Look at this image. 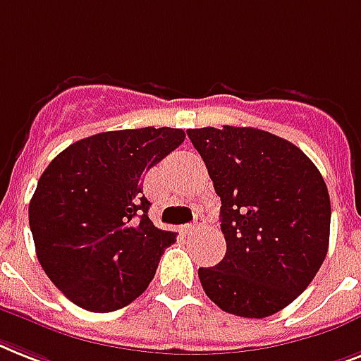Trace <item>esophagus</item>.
Listing matches in <instances>:
<instances>
[{
    "instance_id": "esophagus-1",
    "label": "esophagus",
    "mask_w": 361,
    "mask_h": 361,
    "mask_svg": "<svg viewBox=\"0 0 361 361\" xmlns=\"http://www.w3.org/2000/svg\"><path fill=\"white\" fill-rule=\"evenodd\" d=\"M204 226V215H196V221L190 224V226H187L185 230L189 231V233H195V231H198L200 228Z\"/></svg>"
}]
</instances>
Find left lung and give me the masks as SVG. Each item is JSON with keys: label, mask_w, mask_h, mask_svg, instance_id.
<instances>
[{"label": "left lung", "mask_w": 361, "mask_h": 361, "mask_svg": "<svg viewBox=\"0 0 361 361\" xmlns=\"http://www.w3.org/2000/svg\"><path fill=\"white\" fill-rule=\"evenodd\" d=\"M221 196L226 256L200 267L207 297L228 313L263 319L291 304L323 265L330 196L312 159L256 128L187 130Z\"/></svg>", "instance_id": "left-lung-1"}]
</instances>
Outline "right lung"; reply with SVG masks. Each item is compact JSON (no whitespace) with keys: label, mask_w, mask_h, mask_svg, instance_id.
<instances>
[{"label":"right lung","mask_w":361,"mask_h":361,"mask_svg":"<svg viewBox=\"0 0 361 361\" xmlns=\"http://www.w3.org/2000/svg\"><path fill=\"white\" fill-rule=\"evenodd\" d=\"M183 140L176 128L105 131L70 145L42 172L29 228L44 272L75 306L114 312L150 286L176 233L148 219L140 181Z\"/></svg>","instance_id":"add662e5"}]
</instances>
